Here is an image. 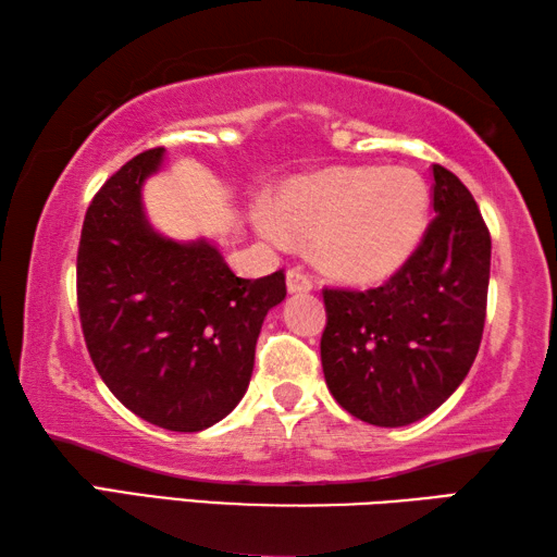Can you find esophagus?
<instances>
[{
    "label": "esophagus",
    "instance_id": "obj_1",
    "mask_svg": "<svg viewBox=\"0 0 557 557\" xmlns=\"http://www.w3.org/2000/svg\"><path fill=\"white\" fill-rule=\"evenodd\" d=\"M312 287H314V282L307 275L305 268L287 270V289L292 292V295H305V292H309Z\"/></svg>",
    "mask_w": 557,
    "mask_h": 557
}]
</instances>
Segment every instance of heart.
<instances>
[{
	"instance_id": "b5f03b06",
	"label": "heart",
	"mask_w": 557,
	"mask_h": 557,
	"mask_svg": "<svg viewBox=\"0 0 557 557\" xmlns=\"http://www.w3.org/2000/svg\"><path fill=\"white\" fill-rule=\"evenodd\" d=\"M280 215L260 206L265 238L287 240V228L314 240L326 272L348 282H379L403 268L428 225L430 196L410 169H332L299 176L282 188Z\"/></svg>"
}]
</instances>
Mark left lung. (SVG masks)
I'll use <instances>...</instances> for the list:
<instances>
[{"label": "left lung", "mask_w": 557, "mask_h": 557, "mask_svg": "<svg viewBox=\"0 0 557 557\" xmlns=\"http://www.w3.org/2000/svg\"><path fill=\"white\" fill-rule=\"evenodd\" d=\"M432 221L379 287H324L322 369L354 418L400 428L465 381L484 334L492 235L469 188L432 164Z\"/></svg>", "instance_id": "obj_1"}]
</instances>
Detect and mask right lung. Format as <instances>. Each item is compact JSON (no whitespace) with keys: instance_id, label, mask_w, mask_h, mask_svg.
Instances as JSON below:
<instances>
[{"instance_id":"obj_1","label":"right lung","mask_w":557,"mask_h":557,"mask_svg":"<svg viewBox=\"0 0 557 557\" xmlns=\"http://www.w3.org/2000/svg\"><path fill=\"white\" fill-rule=\"evenodd\" d=\"M164 147L129 159L92 196L75 292L83 338L110 393L164 430L199 432L248 391L262 319L287 295L285 270L235 277L209 243L149 228L139 201Z\"/></svg>"}]
</instances>
